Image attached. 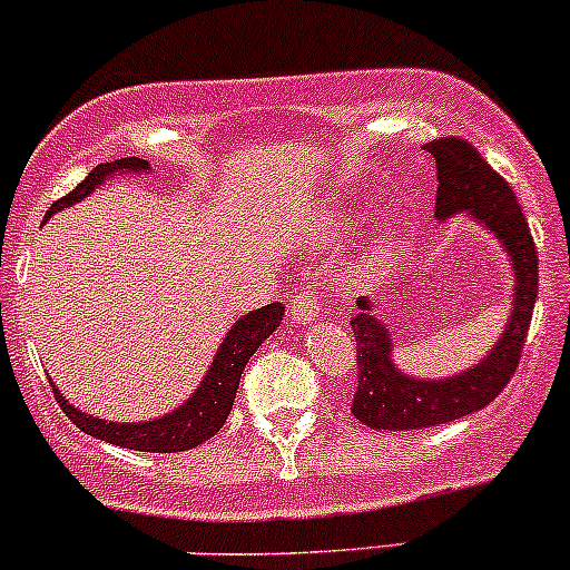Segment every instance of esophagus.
I'll use <instances>...</instances> for the list:
<instances>
[{
  "instance_id": "34e87169",
  "label": "esophagus",
  "mask_w": 570,
  "mask_h": 570,
  "mask_svg": "<svg viewBox=\"0 0 570 570\" xmlns=\"http://www.w3.org/2000/svg\"><path fill=\"white\" fill-rule=\"evenodd\" d=\"M322 314V295H320V286H306V289L301 292V295L292 301L289 306V317L295 322H308L314 317H320Z\"/></svg>"
}]
</instances>
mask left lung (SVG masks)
<instances>
[{
	"instance_id": "1",
	"label": "left lung",
	"mask_w": 570,
	"mask_h": 570,
	"mask_svg": "<svg viewBox=\"0 0 570 570\" xmlns=\"http://www.w3.org/2000/svg\"><path fill=\"white\" fill-rule=\"evenodd\" d=\"M439 170L435 215L446 220L455 212H471L488 232L497 234L515 264L513 312L508 331L497 347L474 370L444 381H413L392 364V333L372 314L361 297L358 314L350 320L355 336L353 416L372 430H419L455 422L497 400L515 375L527 333H530L534 297H538V248L532 243L519 198L474 146L463 137H439L428 142Z\"/></svg>"
}]
</instances>
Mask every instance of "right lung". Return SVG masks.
<instances>
[{"label": "right lung", "instance_id": "1", "mask_svg": "<svg viewBox=\"0 0 570 570\" xmlns=\"http://www.w3.org/2000/svg\"><path fill=\"white\" fill-rule=\"evenodd\" d=\"M124 170H135V174H146L148 163L137 157H124L115 159V163H105L99 168L90 170L77 187L68 195H62L60 200L49 206L46 217H51L55 212L66 209V206L77 204L85 195L94 193L101 181L115 174H124ZM284 317V306L281 303H269L262 306L258 312L245 314L243 320L234 322V327L228 331V336L223 338L220 350H217L215 361H212L209 372H206L204 383L195 389V394L184 402L181 407L163 419H154V422L142 424H118V422H105V419L88 416V413L77 411L73 405H68V400L51 386L55 400L60 402L62 413L77 424L82 433L96 435V439L107 441V444L124 446V450L135 452H184L193 450V446L209 441L217 430L226 424L228 413H232L234 396H237L239 377H243L245 364L267 336H273L275 327L281 325Z\"/></svg>", "mask_w": 570, "mask_h": 570}]
</instances>
